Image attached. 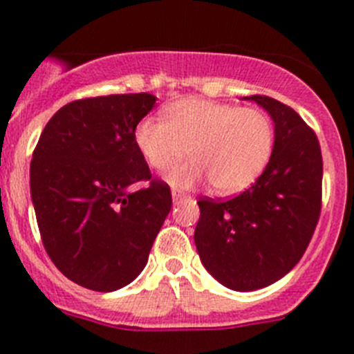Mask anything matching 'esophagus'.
Here are the masks:
<instances>
[{"label":"esophagus","mask_w":354,"mask_h":354,"mask_svg":"<svg viewBox=\"0 0 354 354\" xmlns=\"http://www.w3.org/2000/svg\"><path fill=\"white\" fill-rule=\"evenodd\" d=\"M171 200H174V204H180L184 200H192V196L184 195V193L180 192H171Z\"/></svg>","instance_id":"obj_1"}]
</instances>
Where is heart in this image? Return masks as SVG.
<instances>
[{
    "label": "heart",
    "mask_w": 354,
    "mask_h": 354,
    "mask_svg": "<svg viewBox=\"0 0 354 354\" xmlns=\"http://www.w3.org/2000/svg\"><path fill=\"white\" fill-rule=\"evenodd\" d=\"M273 122L264 111L204 99H180L165 109L162 122L143 118L134 129V143L154 170L177 187L209 180L212 192L232 195L257 180L273 150Z\"/></svg>",
    "instance_id": "obj_1"
}]
</instances>
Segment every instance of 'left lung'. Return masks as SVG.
Instances as JSON below:
<instances>
[{
  "label": "left lung",
  "instance_id": "1",
  "mask_svg": "<svg viewBox=\"0 0 354 354\" xmlns=\"http://www.w3.org/2000/svg\"><path fill=\"white\" fill-rule=\"evenodd\" d=\"M270 113L274 143L252 187L230 200L200 198L195 245L205 270L232 290H257L303 257L321 214L323 156L317 136L292 108L246 97Z\"/></svg>",
  "mask_w": 354,
  "mask_h": 354
}]
</instances>
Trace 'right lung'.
<instances>
[{"label":"right lung","instance_id":"right-lung-1","mask_svg":"<svg viewBox=\"0 0 354 354\" xmlns=\"http://www.w3.org/2000/svg\"><path fill=\"white\" fill-rule=\"evenodd\" d=\"M154 104L150 93L72 101L33 150L30 189L44 248L77 286L111 292L133 282L170 212V187L152 179L134 143ZM138 182L149 184L134 190Z\"/></svg>","mask_w":354,"mask_h":354}]
</instances>
